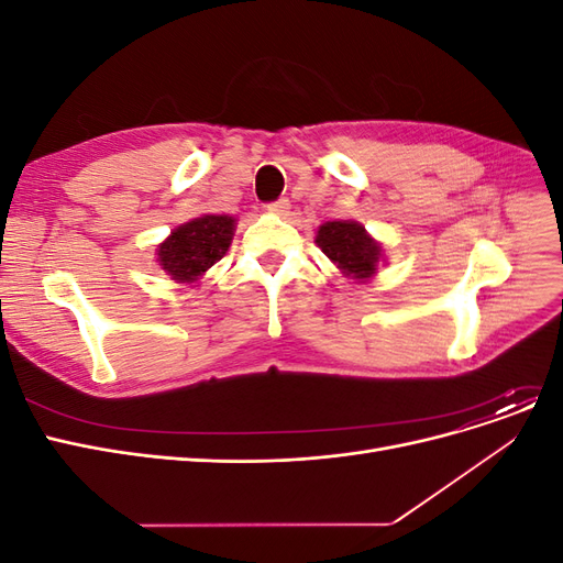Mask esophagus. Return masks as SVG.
<instances>
[{
	"mask_svg": "<svg viewBox=\"0 0 563 563\" xmlns=\"http://www.w3.org/2000/svg\"><path fill=\"white\" fill-rule=\"evenodd\" d=\"M267 211L269 213H277V216H286L288 211H291V201H288L286 197H282L277 201H269L267 203Z\"/></svg>",
	"mask_w": 563,
	"mask_h": 563,
	"instance_id": "obj_1",
	"label": "esophagus"
}]
</instances>
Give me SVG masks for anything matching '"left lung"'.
Here are the masks:
<instances>
[{"label": "left lung", "instance_id": "8db88e82", "mask_svg": "<svg viewBox=\"0 0 563 563\" xmlns=\"http://www.w3.org/2000/svg\"><path fill=\"white\" fill-rule=\"evenodd\" d=\"M319 249L354 279H368L376 272L380 246L371 240L366 230L347 220L323 223L317 234Z\"/></svg>", "mask_w": 563, "mask_h": 563}]
</instances>
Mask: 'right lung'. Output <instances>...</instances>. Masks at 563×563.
<instances>
[{
	"label": "right lung",
	"mask_w": 563,
	"mask_h": 563,
	"mask_svg": "<svg viewBox=\"0 0 563 563\" xmlns=\"http://www.w3.org/2000/svg\"><path fill=\"white\" fill-rule=\"evenodd\" d=\"M234 218L201 216L180 225L159 246V265L176 282H195L223 258L232 242Z\"/></svg>",
	"instance_id": "add662e5"
}]
</instances>
